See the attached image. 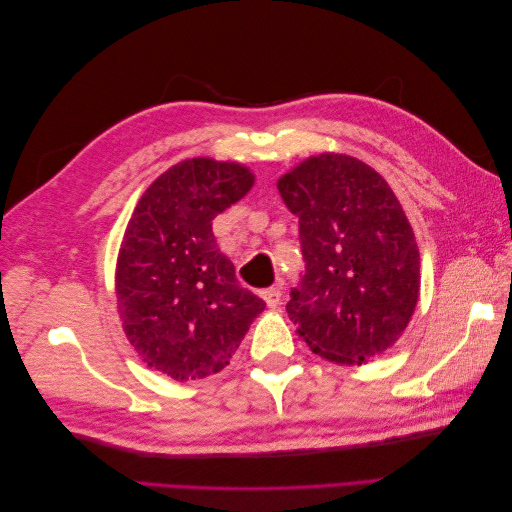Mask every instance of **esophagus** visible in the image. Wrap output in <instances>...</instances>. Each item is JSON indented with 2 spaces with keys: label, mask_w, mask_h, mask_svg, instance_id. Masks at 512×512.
<instances>
[{
  "label": "esophagus",
  "mask_w": 512,
  "mask_h": 512,
  "mask_svg": "<svg viewBox=\"0 0 512 512\" xmlns=\"http://www.w3.org/2000/svg\"><path fill=\"white\" fill-rule=\"evenodd\" d=\"M262 299L267 301L269 307H277L282 301V288L280 286H271V288H265L262 290Z\"/></svg>",
  "instance_id": "obj_1"
}]
</instances>
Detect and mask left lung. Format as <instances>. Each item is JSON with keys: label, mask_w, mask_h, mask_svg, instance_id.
<instances>
[{"label": "left lung", "mask_w": 512, "mask_h": 512, "mask_svg": "<svg viewBox=\"0 0 512 512\" xmlns=\"http://www.w3.org/2000/svg\"><path fill=\"white\" fill-rule=\"evenodd\" d=\"M277 190L299 218L305 271L286 312L309 348L344 365L391 348L414 314L421 258L389 183L361 160L322 153Z\"/></svg>", "instance_id": "left-lung-1"}]
</instances>
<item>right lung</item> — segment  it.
<instances>
[{
    "label": "right lung",
    "instance_id": "obj_1",
    "mask_svg": "<svg viewBox=\"0 0 512 512\" xmlns=\"http://www.w3.org/2000/svg\"><path fill=\"white\" fill-rule=\"evenodd\" d=\"M254 185L235 162L168 168L138 200L117 260V303L130 344L162 374L198 380L224 369L265 301L239 286L211 222Z\"/></svg>",
    "mask_w": 512,
    "mask_h": 512
}]
</instances>
